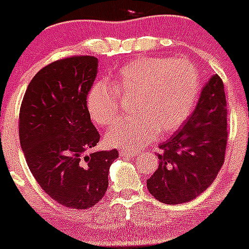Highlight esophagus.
Returning a JSON list of instances; mask_svg holds the SVG:
<instances>
[{"label":"esophagus","instance_id":"1","mask_svg":"<svg viewBox=\"0 0 249 249\" xmlns=\"http://www.w3.org/2000/svg\"><path fill=\"white\" fill-rule=\"evenodd\" d=\"M137 156V152L134 151H129V150H122L121 151V157H134Z\"/></svg>","mask_w":249,"mask_h":249}]
</instances>
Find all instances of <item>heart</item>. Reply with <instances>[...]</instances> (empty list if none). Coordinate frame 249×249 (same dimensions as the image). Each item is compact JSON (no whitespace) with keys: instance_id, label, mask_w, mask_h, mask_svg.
Segmentation results:
<instances>
[{"instance_id":"b5f03b06","label":"heart","mask_w":249,"mask_h":249,"mask_svg":"<svg viewBox=\"0 0 249 249\" xmlns=\"http://www.w3.org/2000/svg\"><path fill=\"white\" fill-rule=\"evenodd\" d=\"M200 92V75L193 63L173 57H139L120 68L112 85L98 80L89 87L86 107L99 125H110L120 115V97H134L137 116L121 120L107 134L114 147L137 150L158 133L175 132L193 111Z\"/></svg>"}]
</instances>
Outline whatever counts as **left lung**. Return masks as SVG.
I'll list each match as a JSON object with an SVG mask.
<instances>
[{"label":"left lung","mask_w":249,"mask_h":249,"mask_svg":"<svg viewBox=\"0 0 249 249\" xmlns=\"http://www.w3.org/2000/svg\"><path fill=\"white\" fill-rule=\"evenodd\" d=\"M227 99L218 74L202 87L198 104L181 129L160 143V165L147 180L157 200L191 201L217 178L227 147Z\"/></svg>","instance_id":"1"}]
</instances>
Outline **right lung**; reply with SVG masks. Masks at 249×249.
<instances>
[{
	"label": "right lung",
	"mask_w": 249,
	"mask_h": 249,
	"mask_svg": "<svg viewBox=\"0 0 249 249\" xmlns=\"http://www.w3.org/2000/svg\"><path fill=\"white\" fill-rule=\"evenodd\" d=\"M97 69L94 56L55 61L33 76L20 107V145L33 178L50 198L75 210L102 200L119 157L117 150L91 152L101 137L86 96Z\"/></svg>",
	"instance_id": "right-lung-1"
}]
</instances>
